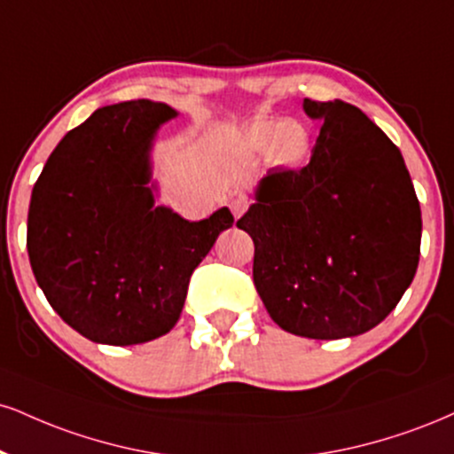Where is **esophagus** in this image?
I'll list each match as a JSON object with an SVG mask.
<instances>
[{
  "instance_id": "esophagus-1",
  "label": "esophagus",
  "mask_w": 454,
  "mask_h": 454,
  "mask_svg": "<svg viewBox=\"0 0 454 454\" xmlns=\"http://www.w3.org/2000/svg\"><path fill=\"white\" fill-rule=\"evenodd\" d=\"M249 207V200L245 199V196H234V199L231 200V211L234 217H241L245 211H247Z\"/></svg>"
}]
</instances>
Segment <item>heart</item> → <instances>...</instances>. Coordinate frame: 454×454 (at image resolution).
Here are the masks:
<instances>
[{
  "label": "heart",
  "instance_id": "1",
  "mask_svg": "<svg viewBox=\"0 0 454 454\" xmlns=\"http://www.w3.org/2000/svg\"><path fill=\"white\" fill-rule=\"evenodd\" d=\"M310 144H313V135L307 124L298 120H255L243 133V147L249 154L266 152L270 165L281 168L304 165L310 154Z\"/></svg>",
  "mask_w": 454,
  "mask_h": 454
}]
</instances>
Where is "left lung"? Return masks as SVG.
Instances as JSON below:
<instances>
[{
  "instance_id": "1",
  "label": "left lung",
  "mask_w": 454,
  "mask_h": 454,
  "mask_svg": "<svg viewBox=\"0 0 454 454\" xmlns=\"http://www.w3.org/2000/svg\"><path fill=\"white\" fill-rule=\"evenodd\" d=\"M324 127L307 167L272 168L237 226L254 283L289 334L338 340L379 325L414 279L420 207L402 152L362 109L304 99Z\"/></svg>"
}]
</instances>
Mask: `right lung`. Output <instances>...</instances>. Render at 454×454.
<instances>
[{"label": "right lung", "mask_w": 454, "mask_h": 454, "mask_svg": "<svg viewBox=\"0 0 454 454\" xmlns=\"http://www.w3.org/2000/svg\"><path fill=\"white\" fill-rule=\"evenodd\" d=\"M173 107L147 99L97 109L54 147L34 185L27 251L65 324L101 345H139L182 315L190 277L234 217L188 222L154 205L150 150Z\"/></svg>", "instance_id": "1"}]
</instances>
